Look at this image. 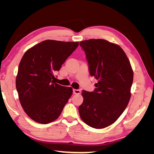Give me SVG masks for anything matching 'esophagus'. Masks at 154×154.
<instances>
[{"instance_id": "1", "label": "esophagus", "mask_w": 154, "mask_h": 154, "mask_svg": "<svg viewBox=\"0 0 154 154\" xmlns=\"http://www.w3.org/2000/svg\"><path fill=\"white\" fill-rule=\"evenodd\" d=\"M80 92H81L80 90H79V89H73V93H74V94H80Z\"/></svg>"}]
</instances>
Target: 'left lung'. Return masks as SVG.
<instances>
[{
    "label": "left lung",
    "instance_id": "1",
    "mask_svg": "<svg viewBox=\"0 0 154 154\" xmlns=\"http://www.w3.org/2000/svg\"><path fill=\"white\" fill-rule=\"evenodd\" d=\"M91 75L97 80L93 92L83 91L79 113L82 121L100 129L113 124L127 106L134 72L119 45L103 39L81 41Z\"/></svg>",
    "mask_w": 154,
    "mask_h": 154
}]
</instances>
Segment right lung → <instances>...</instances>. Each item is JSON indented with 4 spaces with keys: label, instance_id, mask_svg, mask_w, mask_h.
<instances>
[{
    "label": "right lung",
    "instance_id": "1",
    "mask_svg": "<svg viewBox=\"0 0 154 154\" xmlns=\"http://www.w3.org/2000/svg\"><path fill=\"white\" fill-rule=\"evenodd\" d=\"M78 45V42L47 40L22 57L16 88L23 109L35 122L48 124L56 120L71 97L72 88L54 82L53 72L59 71Z\"/></svg>",
    "mask_w": 154,
    "mask_h": 154
}]
</instances>
